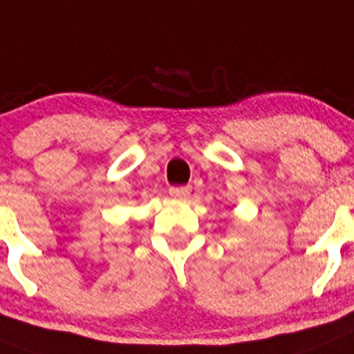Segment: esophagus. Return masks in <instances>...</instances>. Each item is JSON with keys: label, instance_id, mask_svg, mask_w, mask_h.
Masks as SVG:
<instances>
[{"label": "esophagus", "instance_id": "34e87169", "mask_svg": "<svg viewBox=\"0 0 354 354\" xmlns=\"http://www.w3.org/2000/svg\"><path fill=\"white\" fill-rule=\"evenodd\" d=\"M190 187L187 185V187H173V189L169 190L171 196L174 197V199H187V197L190 196Z\"/></svg>", "mask_w": 354, "mask_h": 354}]
</instances>
